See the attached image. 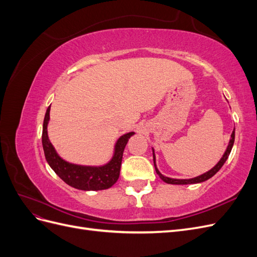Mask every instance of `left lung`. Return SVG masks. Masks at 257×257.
I'll use <instances>...</instances> for the list:
<instances>
[{
	"instance_id": "8db88e82",
	"label": "left lung",
	"mask_w": 257,
	"mask_h": 257,
	"mask_svg": "<svg viewBox=\"0 0 257 257\" xmlns=\"http://www.w3.org/2000/svg\"><path fill=\"white\" fill-rule=\"evenodd\" d=\"M235 143V127L234 131H232V133L230 135V139H229V143L228 146L226 148V150H225L223 157L221 158V160L216 163V165H214L211 169L208 170L205 174L203 175H199L197 177H194V178H190V179H176V178H170V177H166L164 175H162L160 173V170L157 166V159H155V153H154V149L152 148V154H153V163H154V168H155V172L159 175V177L162 179L163 181L168 183V184H195V183H200V182H204L207 181L208 179H210L211 177H213L219 170L221 169V167L224 165V163L226 162V160L228 159V155L232 149V146H234Z\"/></svg>"
}]
</instances>
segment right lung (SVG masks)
<instances>
[{
    "mask_svg": "<svg viewBox=\"0 0 257 257\" xmlns=\"http://www.w3.org/2000/svg\"><path fill=\"white\" fill-rule=\"evenodd\" d=\"M50 120V106L47 108L43 124V149L49 166L62 180L72 188L82 191H100L109 189L116 182L120 175L123 151L128 139L135 132L123 134L114 144L111 159L103 165H79L62 159L49 141L48 123Z\"/></svg>",
    "mask_w": 257,
    "mask_h": 257,
    "instance_id": "obj_1",
    "label": "right lung"
}]
</instances>
